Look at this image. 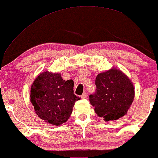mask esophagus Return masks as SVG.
Returning <instances> with one entry per match:
<instances>
[{"label": "esophagus", "instance_id": "34e87169", "mask_svg": "<svg viewBox=\"0 0 158 158\" xmlns=\"http://www.w3.org/2000/svg\"><path fill=\"white\" fill-rule=\"evenodd\" d=\"M81 98L82 99H85V98H87V93H84L82 95H81Z\"/></svg>", "mask_w": 158, "mask_h": 158}]
</instances>
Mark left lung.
I'll use <instances>...</instances> for the list:
<instances>
[{"instance_id": "8db88e82", "label": "left lung", "mask_w": 158, "mask_h": 158, "mask_svg": "<svg viewBox=\"0 0 158 158\" xmlns=\"http://www.w3.org/2000/svg\"><path fill=\"white\" fill-rule=\"evenodd\" d=\"M95 86L89 102L98 117L108 122L118 119L127 113L134 99V87L126 75L111 69L97 76Z\"/></svg>"}]
</instances>
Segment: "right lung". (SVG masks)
<instances>
[{
    "instance_id": "1",
    "label": "right lung",
    "mask_w": 158,
    "mask_h": 158,
    "mask_svg": "<svg viewBox=\"0 0 158 158\" xmlns=\"http://www.w3.org/2000/svg\"><path fill=\"white\" fill-rule=\"evenodd\" d=\"M73 81L63 80L60 73H40L31 86V101L36 114L54 125L69 119L76 101L80 98L73 93Z\"/></svg>"
}]
</instances>
